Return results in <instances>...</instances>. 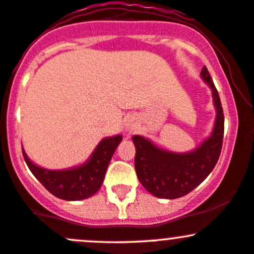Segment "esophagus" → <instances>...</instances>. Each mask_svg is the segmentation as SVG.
<instances>
[{
    "label": "esophagus",
    "instance_id": "34e87169",
    "mask_svg": "<svg viewBox=\"0 0 254 254\" xmlns=\"http://www.w3.org/2000/svg\"><path fill=\"white\" fill-rule=\"evenodd\" d=\"M129 129H132V126H128V130Z\"/></svg>",
    "mask_w": 254,
    "mask_h": 254
}]
</instances>
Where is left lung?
<instances>
[{
	"label": "left lung",
	"mask_w": 254,
	"mask_h": 254,
	"mask_svg": "<svg viewBox=\"0 0 254 254\" xmlns=\"http://www.w3.org/2000/svg\"><path fill=\"white\" fill-rule=\"evenodd\" d=\"M201 76L209 84L217 108L214 129L195 151L174 154L157 148L148 139L134 135V166L139 182L150 193L160 198H178L192 191L213 171L220 156L224 137V114L219 94L206 66Z\"/></svg>",
	"instance_id": "obj_1"
}]
</instances>
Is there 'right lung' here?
Instances as JSON below:
<instances>
[{
    "label": "right lung",
    "mask_w": 254,
    "mask_h": 254,
    "mask_svg": "<svg viewBox=\"0 0 254 254\" xmlns=\"http://www.w3.org/2000/svg\"><path fill=\"white\" fill-rule=\"evenodd\" d=\"M122 140V135L104 138L91 159L80 167L64 171H51L34 165L23 150V156L31 173L52 195L66 201L91 197L102 187L109 162Z\"/></svg>",
    "instance_id": "right-lung-1"
}]
</instances>
